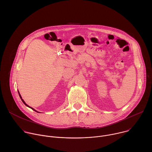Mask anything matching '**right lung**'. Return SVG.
<instances>
[{"mask_svg": "<svg viewBox=\"0 0 152 152\" xmlns=\"http://www.w3.org/2000/svg\"><path fill=\"white\" fill-rule=\"evenodd\" d=\"M18 94H19V96H20V99H21V101H22V102H23V103H24V104H25V105H26V106H28V107H31V109H32V110H34V111H35V112H37V111H35V110H34V108H32V107H30V106H28V104H26V103H25V101H24V100H23V99H22V97H21V95H20V93H19V92H18ZM37 113H38V112H37Z\"/></svg>", "mask_w": 152, "mask_h": 152, "instance_id": "right-lung-1", "label": "right lung"}]
</instances>
